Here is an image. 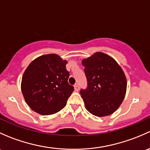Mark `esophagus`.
I'll list each match as a JSON object with an SVG mask.
<instances>
[{"label": "esophagus", "mask_w": 150, "mask_h": 150, "mask_svg": "<svg viewBox=\"0 0 150 150\" xmlns=\"http://www.w3.org/2000/svg\"><path fill=\"white\" fill-rule=\"evenodd\" d=\"M74 88H75V90L76 91H79V86H78V84H75V86H74Z\"/></svg>", "instance_id": "34e87169"}]
</instances>
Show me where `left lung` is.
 <instances>
[{"mask_svg": "<svg viewBox=\"0 0 150 150\" xmlns=\"http://www.w3.org/2000/svg\"><path fill=\"white\" fill-rule=\"evenodd\" d=\"M82 64L87 88L80 93L88 111L98 117L112 114L123 101L126 78L115 60L104 53H95L84 59Z\"/></svg>", "mask_w": 150, "mask_h": 150, "instance_id": "8db88e82", "label": "left lung"}]
</instances>
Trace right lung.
I'll use <instances>...</instances> for the list:
<instances>
[{
	"label": "right lung",
	"instance_id": "add662e5",
	"mask_svg": "<svg viewBox=\"0 0 150 150\" xmlns=\"http://www.w3.org/2000/svg\"><path fill=\"white\" fill-rule=\"evenodd\" d=\"M67 62L57 54L33 60L24 72L22 92L29 107L38 114L52 115L64 108L74 87L68 83Z\"/></svg>",
	"mask_w": 150,
	"mask_h": 150
}]
</instances>
